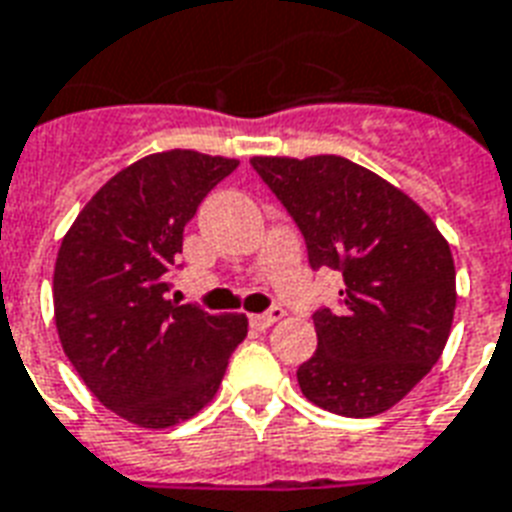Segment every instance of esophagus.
<instances>
[{
  "label": "esophagus",
  "instance_id": "34e87169",
  "mask_svg": "<svg viewBox=\"0 0 512 512\" xmlns=\"http://www.w3.org/2000/svg\"><path fill=\"white\" fill-rule=\"evenodd\" d=\"M282 317H284V308L273 306V308H268L265 314H255V317H249V325L257 327V330H265V327H271L273 322H279Z\"/></svg>",
  "mask_w": 512,
  "mask_h": 512
}]
</instances>
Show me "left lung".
<instances>
[{
    "label": "left lung",
    "instance_id": "1",
    "mask_svg": "<svg viewBox=\"0 0 512 512\" xmlns=\"http://www.w3.org/2000/svg\"><path fill=\"white\" fill-rule=\"evenodd\" d=\"M303 233L308 265L343 273L341 308L314 311L298 368L319 408L365 419L400 403L440 360L456 308L448 241L411 198L338 155L252 158Z\"/></svg>",
    "mask_w": 512,
    "mask_h": 512
}]
</instances>
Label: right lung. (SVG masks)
<instances>
[{
	"instance_id": "right-lung-1",
	"label": "right lung",
	"mask_w": 512,
	"mask_h": 512,
	"mask_svg": "<svg viewBox=\"0 0 512 512\" xmlns=\"http://www.w3.org/2000/svg\"><path fill=\"white\" fill-rule=\"evenodd\" d=\"M236 166L193 150L147 155L93 195L58 249L53 306L66 357L104 408L139 427L195 416L247 338L244 314L166 298L185 225Z\"/></svg>"
}]
</instances>
